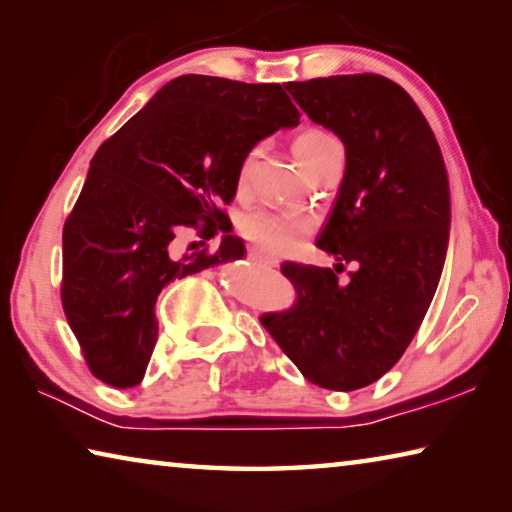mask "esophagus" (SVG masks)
I'll return each instance as SVG.
<instances>
[{"label":"esophagus","instance_id":"esophagus-1","mask_svg":"<svg viewBox=\"0 0 512 512\" xmlns=\"http://www.w3.org/2000/svg\"><path fill=\"white\" fill-rule=\"evenodd\" d=\"M248 257L253 259V262H257V264H264V266H271V268L277 266V259L266 257V255H262V253H257V250H248Z\"/></svg>","mask_w":512,"mask_h":512}]
</instances>
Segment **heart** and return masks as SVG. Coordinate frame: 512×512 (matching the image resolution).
Returning a JSON list of instances; mask_svg holds the SVG:
<instances>
[{"label":"heart","instance_id":"obj_1","mask_svg":"<svg viewBox=\"0 0 512 512\" xmlns=\"http://www.w3.org/2000/svg\"><path fill=\"white\" fill-rule=\"evenodd\" d=\"M334 149H341L339 140L334 135L320 131V128H307L293 142V151H296L300 164L307 169L309 176L327 160V155ZM250 167H253V153L246 155L244 162H241L237 178L239 187H246ZM237 230L241 237L250 241L257 250H262V253L287 255L314 230V223H311L309 216L296 212L250 210L239 216Z\"/></svg>","mask_w":512,"mask_h":512}]
</instances>
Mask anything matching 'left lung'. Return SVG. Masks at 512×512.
I'll return each instance as SVG.
<instances>
[{"label":"left lung","mask_w":512,"mask_h":512,"mask_svg":"<svg viewBox=\"0 0 512 512\" xmlns=\"http://www.w3.org/2000/svg\"><path fill=\"white\" fill-rule=\"evenodd\" d=\"M307 117L345 144V176L316 246L332 268L284 262L296 302L262 325L314 384L357 391L391 370L436 293L449 239V183L427 119L379 74L287 83ZM343 263H357L348 283Z\"/></svg>","instance_id":"obj_1"}]
</instances>
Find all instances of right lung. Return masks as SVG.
<instances>
[{
  "instance_id": "add662e5",
  "label": "right lung",
  "mask_w": 512,
  "mask_h": 512,
  "mask_svg": "<svg viewBox=\"0 0 512 512\" xmlns=\"http://www.w3.org/2000/svg\"><path fill=\"white\" fill-rule=\"evenodd\" d=\"M298 124L280 83L185 74L99 146L65 221L60 282L94 377L112 388L140 384L158 339L160 291L244 257L223 210L237 194L241 162L266 135ZM219 229L216 251L179 255L187 231L204 243Z\"/></svg>"
}]
</instances>
